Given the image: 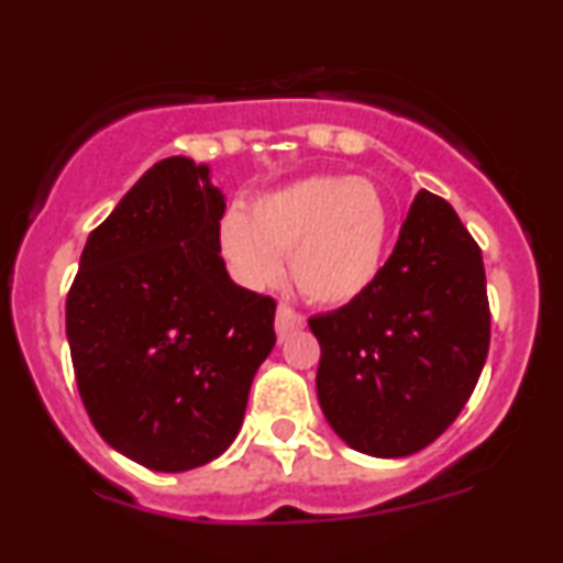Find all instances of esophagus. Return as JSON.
Instances as JSON below:
<instances>
[{
	"instance_id": "1",
	"label": "esophagus",
	"mask_w": 563,
	"mask_h": 563,
	"mask_svg": "<svg viewBox=\"0 0 563 563\" xmlns=\"http://www.w3.org/2000/svg\"><path fill=\"white\" fill-rule=\"evenodd\" d=\"M303 328V318L299 312H296L294 307H288V303H280L277 307V318H275V331H277V339L286 341L290 333L301 331Z\"/></svg>"
}]
</instances>
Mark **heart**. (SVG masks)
I'll list each match as a JSON object with an SVG mask.
<instances>
[{
    "mask_svg": "<svg viewBox=\"0 0 563 563\" xmlns=\"http://www.w3.org/2000/svg\"><path fill=\"white\" fill-rule=\"evenodd\" d=\"M389 235L391 211L376 185L318 174L264 192L249 214L228 211L219 249L232 275L251 288L280 280V254H288L296 288L309 301L341 307L378 280Z\"/></svg>",
    "mask_w": 563,
    "mask_h": 563,
    "instance_id": "heart-1",
    "label": "heart"
}]
</instances>
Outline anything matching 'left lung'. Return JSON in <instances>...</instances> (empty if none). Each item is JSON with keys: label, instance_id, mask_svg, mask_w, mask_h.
<instances>
[{"label": "left lung", "instance_id": "8db88e82", "mask_svg": "<svg viewBox=\"0 0 563 563\" xmlns=\"http://www.w3.org/2000/svg\"><path fill=\"white\" fill-rule=\"evenodd\" d=\"M309 328L335 434L373 457L412 455L455 421L487 360L479 245L448 200L421 190L373 288Z\"/></svg>", "mask_w": 563, "mask_h": 563}]
</instances>
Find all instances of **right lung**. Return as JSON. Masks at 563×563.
<instances>
[{"label": "right lung", "mask_w": 563, "mask_h": 563, "mask_svg": "<svg viewBox=\"0 0 563 563\" xmlns=\"http://www.w3.org/2000/svg\"><path fill=\"white\" fill-rule=\"evenodd\" d=\"M222 217L209 166L158 161L87 238L66 301L97 434L164 474L230 448L275 346V301L232 283L219 256Z\"/></svg>", "instance_id": "add662e5"}]
</instances>
